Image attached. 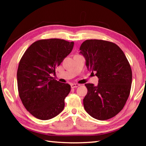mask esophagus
<instances>
[{
  "label": "esophagus",
  "instance_id": "obj_1",
  "mask_svg": "<svg viewBox=\"0 0 146 146\" xmlns=\"http://www.w3.org/2000/svg\"><path fill=\"white\" fill-rule=\"evenodd\" d=\"M79 86H80V84H72L71 85V88H75L78 87Z\"/></svg>",
  "mask_w": 146,
  "mask_h": 146
}]
</instances>
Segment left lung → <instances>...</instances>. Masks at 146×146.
<instances>
[{
	"instance_id": "obj_1",
	"label": "left lung",
	"mask_w": 146,
	"mask_h": 146,
	"mask_svg": "<svg viewBox=\"0 0 146 146\" xmlns=\"http://www.w3.org/2000/svg\"><path fill=\"white\" fill-rule=\"evenodd\" d=\"M80 50L88 70L98 78L97 86L85 84V110L95 119L111 118L122 110L129 96L132 71L129 62L122 49L111 42L86 40Z\"/></svg>"
}]
</instances>
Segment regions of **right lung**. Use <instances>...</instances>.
Listing matches in <instances>:
<instances>
[{
    "label": "right lung",
    "mask_w": 146,
    "mask_h": 146,
    "mask_svg": "<svg viewBox=\"0 0 146 146\" xmlns=\"http://www.w3.org/2000/svg\"><path fill=\"white\" fill-rule=\"evenodd\" d=\"M73 42L42 39L27 49L17 70L19 97L27 111L40 120H49L64 110V99L71 91L68 84L51 76L71 53Z\"/></svg>",
    "instance_id": "1"
}]
</instances>
